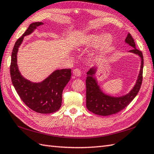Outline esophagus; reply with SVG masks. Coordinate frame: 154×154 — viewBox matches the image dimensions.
Returning a JSON list of instances; mask_svg holds the SVG:
<instances>
[{"mask_svg": "<svg viewBox=\"0 0 154 154\" xmlns=\"http://www.w3.org/2000/svg\"><path fill=\"white\" fill-rule=\"evenodd\" d=\"M73 74L76 77H80L81 76V72L78 68H76V69L74 70L73 71Z\"/></svg>", "mask_w": 154, "mask_h": 154, "instance_id": "obj_1", "label": "esophagus"}]
</instances>
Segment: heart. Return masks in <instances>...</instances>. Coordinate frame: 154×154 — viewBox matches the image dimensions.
<instances>
[{"label":"heart","mask_w":154,"mask_h":154,"mask_svg":"<svg viewBox=\"0 0 154 154\" xmlns=\"http://www.w3.org/2000/svg\"><path fill=\"white\" fill-rule=\"evenodd\" d=\"M113 37L111 33H89L82 36L78 39L77 46L78 47H91L97 45L95 53H103L108 50L113 43Z\"/></svg>","instance_id":"b5f03b06"}]
</instances>
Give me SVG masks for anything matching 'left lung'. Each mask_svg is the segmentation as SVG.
<instances>
[{"label":"left lung","instance_id":"obj_1","mask_svg":"<svg viewBox=\"0 0 154 154\" xmlns=\"http://www.w3.org/2000/svg\"><path fill=\"white\" fill-rule=\"evenodd\" d=\"M125 43L132 47L128 52L138 55L141 60L140 69L134 86L128 93L120 96H112L105 93L98 84L95 76L98 66L94 65L87 72L86 83V107L89 111L101 116H109L121 111L125 108L138 94L140 89L142 81L144 59L140 51L136 48L134 39L128 33L125 39Z\"/></svg>","mask_w":154,"mask_h":154}]
</instances>
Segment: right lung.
<instances>
[{
  "label": "right lung",
  "mask_w": 154,
  "mask_h": 154,
  "mask_svg": "<svg viewBox=\"0 0 154 154\" xmlns=\"http://www.w3.org/2000/svg\"><path fill=\"white\" fill-rule=\"evenodd\" d=\"M43 24V22L32 23L16 41L12 53L10 76L13 86L23 103L34 111L47 114L60 109L63 91L70 80L71 70H56L43 81L33 82L22 76L17 63V54L24 37L32 34L37 28Z\"/></svg>",
  "instance_id": "right-lung-1"
}]
</instances>
